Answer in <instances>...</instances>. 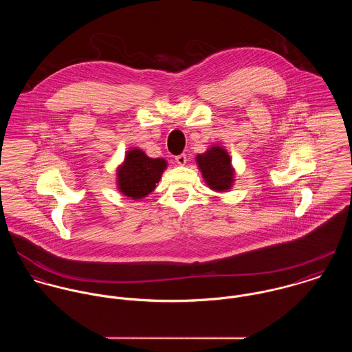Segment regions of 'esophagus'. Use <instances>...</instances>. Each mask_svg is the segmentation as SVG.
I'll return each mask as SVG.
<instances>
[{"mask_svg": "<svg viewBox=\"0 0 352 352\" xmlns=\"http://www.w3.org/2000/svg\"><path fill=\"white\" fill-rule=\"evenodd\" d=\"M175 160H176V162L179 164V165H186V162H187V155H179V156H176L175 157Z\"/></svg>", "mask_w": 352, "mask_h": 352, "instance_id": "esophagus-1", "label": "esophagus"}]
</instances>
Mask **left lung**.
I'll use <instances>...</instances> for the list:
<instances>
[{
    "label": "left lung",
    "mask_w": 352,
    "mask_h": 352,
    "mask_svg": "<svg viewBox=\"0 0 352 352\" xmlns=\"http://www.w3.org/2000/svg\"><path fill=\"white\" fill-rule=\"evenodd\" d=\"M196 162L204 182L214 191L230 190L234 182V169L230 156L221 146H212L203 155H197Z\"/></svg>",
    "instance_id": "left-lung-1"
}]
</instances>
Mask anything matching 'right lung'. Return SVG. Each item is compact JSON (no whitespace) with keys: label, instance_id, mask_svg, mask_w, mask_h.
<instances>
[{"label":"right lung","instance_id":"1","mask_svg":"<svg viewBox=\"0 0 352 352\" xmlns=\"http://www.w3.org/2000/svg\"><path fill=\"white\" fill-rule=\"evenodd\" d=\"M165 168L164 159H151L141 149H131L117 170L118 190L131 199H142L156 188Z\"/></svg>","mask_w":352,"mask_h":352}]
</instances>
